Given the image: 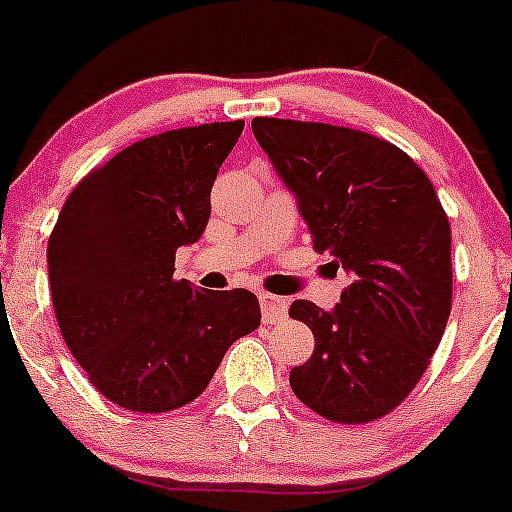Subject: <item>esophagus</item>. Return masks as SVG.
<instances>
[{
	"mask_svg": "<svg viewBox=\"0 0 512 512\" xmlns=\"http://www.w3.org/2000/svg\"><path fill=\"white\" fill-rule=\"evenodd\" d=\"M261 302V320L266 325H277L279 320L287 318V300L284 297H274V295H259Z\"/></svg>",
	"mask_w": 512,
	"mask_h": 512,
	"instance_id": "1",
	"label": "esophagus"
}]
</instances>
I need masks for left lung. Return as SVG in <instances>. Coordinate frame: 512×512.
<instances>
[{
	"instance_id": "obj_1",
	"label": "left lung",
	"mask_w": 512,
	"mask_h": 512,
	"mask_svg": "<svg viewBox=\"0 0 512 512\" xmlns=\"http://www.w3.org/2000/svg\"><path fill=\"white\" fill-rule=\"evenodd\" d=\"M253 135L295 194L312 246L348 274L333 310L295 300L315 351L289 372L307 408L336 423L395 410L428 369L451 312V228L408 153L325 122L256 117Z\"/></svg>"
}]
</instances>
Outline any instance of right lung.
<instances>
[{
	"instance_id": "add662e5",
	"label": "right lung",
	"mask_w": 512,
	"mask_h": 512,
	"mask_svg": "<svg viewBox=\"0 0 512 512\" xmlns=\"http://www.w3.org/2000/svg\"><path fill=\"white\" fill-rule=\"evenodd\" d=\"M243 120L143 138L76 184L48 241L61 336L110 402L166 413L210 384L230 343L259 328L248 289L174 279L176 248L210 220V189Z\"/></svg>"
}]
</instances>
